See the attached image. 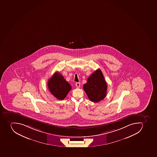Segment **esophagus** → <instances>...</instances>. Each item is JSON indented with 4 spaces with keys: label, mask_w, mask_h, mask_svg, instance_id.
Masks as SVG:
<instances>
[{
    "label": "esophagus",
    "mask_w": 157,
    "mask_h": 157,
    "mask_svg": "<svg viewBox=\"0 0 157 157\" xmlns=\"http://www.w3.org/2000/svg\"><path fill=\"white\" fill-rule=\"evenodd\" d=\"M75 86H77V88H79L80 86V82H77L75 83Z\"/></svg>",
    "instance_id": "esophagus-1"
}]
</instances>
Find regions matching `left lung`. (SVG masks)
I'll list each match as a JSON object with an SVG mask.
<instances>
[{
  "instance_id": "obj_1",
  "label": "left lung",
  "mask_w": 157,
  "mask_h": 157,
  "mask_svg": "<svg viewBox=\"0 0 157 157\" xmlns=\"http://www.w3.org/2000/svg\"><path fill=\"white\" fill-rule=\"evenodd\" d=\"M83 90L91 101L98 102L106 95V82L100 69L95 71L83 85Z\"/></svg>"
}]
</instances>
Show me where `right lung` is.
Instances as JSON below:
<instances>
[{
	"label": "right lung",
	"instance_id": "right-lung-1",
	"mask_svg": "<svg viewBox=\"0 0 157 157\" xmlns=\"http://www.w3.org/2000/svg\"><path fill=\"white\" fill-rule=\"evenodd\" d=\"M48 86L51 93L59 100H63L71 90L70 83L58 72L54 74L49 79Z\"/></svg>",
	"mask_w": 157,
	"mask_h": 157
}]
</instances>
